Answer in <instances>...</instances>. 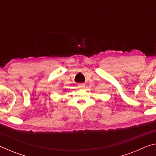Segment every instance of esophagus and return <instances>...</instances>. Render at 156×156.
Masks as SVG:
<instances>
[{"label": "esophagus", "mask_w": 156, "mask_h": 156, "mask_svg": "<svg viewBox=\"0 0 156 156\" xmlns=\"http://www.w3.org/2000/svg\"><path fill=\"white\" fill-rule=\"evenodd\" d=\"M85 87V84L84 83H80L78 84V88L79 89H83Z\"/></svg>", "instance_id": "1"}]
</instances>
